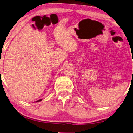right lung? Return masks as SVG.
<instances>
[{
  "mask_svg": "<svg viewBox=\"0 0 133 133\" xmlns=\"http://www.w3.org/2000/svg\"><path fill=\"white\" fill-rule=\"evenodd\" d=\"M42 101V99H39V100H38V101H36V102H39V101Z\"/></svg>",
  "mask_w": 133,
  "mask_h": 133,
  "instance_id": "right-lung-1",
  "label": "right lung"
}]
</instances>
